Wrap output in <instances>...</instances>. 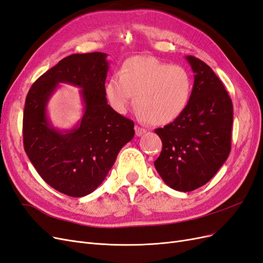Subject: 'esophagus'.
<instances>
[{"label":"esophagus","mask_w":263,"mask_h":263,"mask_svg":"<svg viewBox=\"0 0 263 263\" xmlns=\"http://www.w3.org/2000/svg\"><path fill=\"white\" fill-rule=\"evenodd\" d=\"M135 132H136V135L139 137V136H141V135H144L147 130L145 128H142V127L135 126Z\"/></svg>","instance_id":"obj_1"}]
</instances>
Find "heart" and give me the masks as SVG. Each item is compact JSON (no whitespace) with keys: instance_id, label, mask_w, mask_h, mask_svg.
I'll list each match as a JSON object with an SVG mask.
<instances>
[{"instance_id":"b5f03b06","label":"heart","mask_w":263,"mask_h":263,"mask_svg":"<svg viewBox=\"0 0 263 263\" xmlns=\"http://www.w3.org/2000/svg\"><path fill=\"white\" fill-rule=\"evenodd\" d=\"M193 79L182 66H171L155 57L136 55L127 59L105 84V95L115 112L124 114L134 104L142 121L166 125L178 119L189 106Z\"/></svg>"}]
</instances>
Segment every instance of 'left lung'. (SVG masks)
Segmentation results:
<instances>
[{"label":"left lung","mask_w":263,"mask_h":263,"mask_svg":"<svg viewBox=\"0 0 263 263\" xmlns=\"http://www.w3.org/2000/svg\"><path fill=\"white\" fill-rule=\"evenodd\" d=\"M194 72L189 106L176 121L155 132L162 141L155 166L171 189L190 192L206 184L232 148L233 103L210 66L186 55Z\"/></svg>","instance_id":"obj_1"}]
</instances>
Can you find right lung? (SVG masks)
I'll return each instance as SVG.
<instances>
[{
	"label": "right lung",
	"mask_w": 263,
	"mask_h": 263,
	"mask_svg": "<svg viewBox=\"0 0 263 263\" xmlns=\"http://www.w3.org/2000/svg\"><path fill=\"white\" fill-rule=\"evenodd\" d=\"M104 52L73 53L39 77L29 89L23 115L24 149L39 176L58 192L81 197L104 181L116 157L135 135L134 122L107 104ZM58 83L80 87L85 103L82 123L61 132L45 114Z\"/></svg>",
	"instance_id": "1"
}]
</instances>
